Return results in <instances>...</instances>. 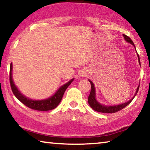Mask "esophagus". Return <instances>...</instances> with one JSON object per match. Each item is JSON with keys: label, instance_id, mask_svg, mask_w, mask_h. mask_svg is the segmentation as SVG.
<instances>
[{"label": "esophagus", "instance_id": "obj_1", "mask_svg": "<svg viewBox=\"0 0 150 150\" xmlns=\"http://www.w3.org/2000/svg\"><path fill=\"white\" fill-rule=\"evenodd\" d=\"M80 75H83V76H84V75H85V73H83V72H81V74H80Z\"/></svg>", "mask_w": 150, "mask_h": 150}]
</instances>
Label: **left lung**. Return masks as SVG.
Returning a JSON list of instances; mask_svg holds the SVG:
<instances>
[{
    "label": "left lung",
    "instance_id": "obj_1",
    "mask_svg": "<svg viewBox=\"0 0 150 150\" xmlns=\"http://www.w3.org/2000/svg\"><path fill=\"white\" fill-rule=\"evenodd\" d=\"M123 36L126 41H127L129 43H130V44H132L134 46V47H135V45H134V42H132V40L130 39V38H129L128 35H126L125 34H123ZM137 54H138V53H137ZM138 56L139 63V64H140V60H139V57L138 54ZM88 81H89V82L91 83V92L89 94V96H88V104H89L91 107L94 110H95L96 112H103V113H115V112H116L122 110V109H123L124 108H125L126 106H128L134 99V98H132L130 100L128 101V102H126L124 104H122V105H116V106H107L101 105V104L98 103L97 101H96V98H95V95H96L95 89V87H94L93 82L90 80H88ZM139 85L138 86V88H137L136 93L134 97H135V96L137 95V93H138V90H139Z\"/></svg>",
    "mask_w": 150,
    "mask_h": 150
}]
</instances>
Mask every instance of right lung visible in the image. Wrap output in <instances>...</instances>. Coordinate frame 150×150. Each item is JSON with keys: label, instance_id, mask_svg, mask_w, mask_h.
Wrapping results in <instances>:
<instances>
[{"label": "right lung", "instance_id": "obj_1", "mask_svg": "<svg viewBox=\"0 0 150 150\" xmlns=\"http://www.w3.org/2000/svg\"><path fill=\"white\" fill-rule=\"evenodd\" d=\"M12 63L10 65V84L12 88V93H14L15 96L18 99L20 102L22 103L24 105H26L28 107L33 109V110H39V111H47L53 110L55 108H56L59 105V103L62 100L63 94H64L65 90L69 87L71 83L73 81V79L70 80L69 82L66 83L64 85L61 87L58 91H57L54 95H53L52 97H50L47 99L42 100H34L30 98L26 97V96L22 95L21 93L18 90L14 83L12 81Z\"/></svg>", "mask_w": 150, "mask_h": 150}]
</instances>
